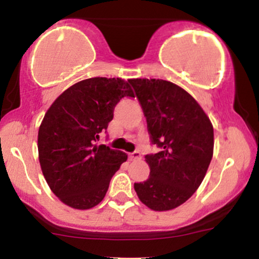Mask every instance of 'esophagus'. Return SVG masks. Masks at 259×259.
Returning <instances> with one entry per match:
<instances>
[{
    "label": "esophagus",
    "mask_w": 259,
    "mask_h": 259,
    "mask_svg": "<svg viewBox=\"0 0 259 259\" xmlns=\"http://www.w3.org/2000/svg\"><path fill=\"white\" fill-rule=\"evenodd\" d=\"M141 153L139 152V151H134V152H132L129 154V158L130 160H138V159H141Z\"/></svg>",
    "instance_id": "esophagus-1"
}]
</instances>
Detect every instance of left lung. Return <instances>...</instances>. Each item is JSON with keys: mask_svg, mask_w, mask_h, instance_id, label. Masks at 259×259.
Listing matches in <instances>:
<instances>
[{"mask_svg": "<svg viewBox=\"0 0 259 259\" xmlns=\"http://www.w3.org/2000/svg\"><path fill=\"white\" fill-rule=\"evenodd\" d=\"M146 117L151 144L145 156L150 178L134 184L140 201L153 210L186 202L201 185L213 157V126L194 97L162 79H130Z\"/></svg>", "mask_w": 259, "mask_h": 259, "instance_id": "left-lung-1", "label": "left lung"}]
</instances>
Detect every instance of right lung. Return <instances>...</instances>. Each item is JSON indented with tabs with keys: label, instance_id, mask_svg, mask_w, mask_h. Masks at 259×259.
Masks as SVG:
<instances>
[{
	"label": "right lung",
	"instance_id": "right-lung-1",
	"mask_svg": "<svg viewBox=\"0 0 259 259\" xmlns=\"http://www.w3.org/2000/svg\"><path fill=\"white\" fill-rule=\"evenodd\" d=\"M123 97H134L125 80L86 79L67 89L45 114L37 136L38 160L50 189L67 206H97L126 160L121 151L96 146Z\"/></svg>",
	"mask_w": 259,
	"mask_h": 259
}]
</instances>
